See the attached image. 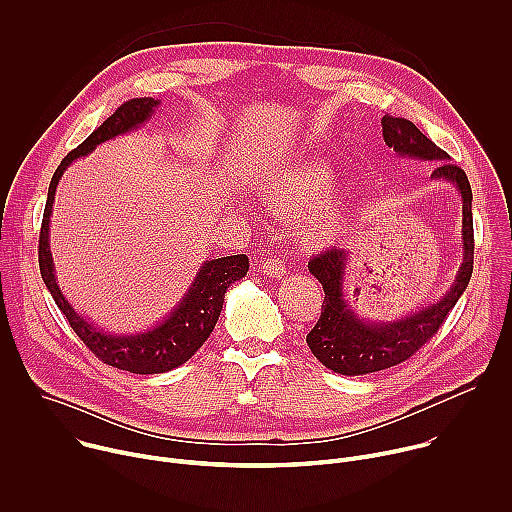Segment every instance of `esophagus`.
<instances>
[{"label":"esophagus","mask_w":512,"mask_h":512,"mask_svg":"<svg viewBox=\"0 0 512 512\" xmlns=\"http://www.w3.org/2000/svg\"><path fill=\"white\" fill-rule=\"evenodd\" d=\"M261 273L267 275V277H273V279H279L285 275V265L281 259L277 257H269L261 263Z\"/></svg>","instance_id":"obj_1"}]
</instances>
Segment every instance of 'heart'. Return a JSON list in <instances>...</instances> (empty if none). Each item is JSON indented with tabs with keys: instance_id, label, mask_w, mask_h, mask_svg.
Returning a JSON list of instances; mask_svg holds the SVG:
<instances>
[{
	"instance_id": "1",
	"label": "heart",
	"mask_w": 512,
	"mask_h": 512,
	"mask_svg": "<svg viewBox=\"0 0 512 512\" xmlns=\"http://www.w3.org/2000/svg\"><path fill=\"white\" fill-rule=\"evenodd\" d=\"M338 192V178L334 170L322 162L302 164L277 176L267 186L271 206L283 216L318 214L328 208ZM338 223L334 216H326L314 227L304 231V245L308 249H322L332 243Z\"/></svg>"
}]
</instances>
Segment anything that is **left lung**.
Here are the masks:
<instances>
[{"instance_id": "1", "label": "left lung", "mask_w": 512, "mask_h": 512, "mask_svg": "<svg viewBox=\"0 0 512 512\" xmlns=\"http://www.w3.org/2000/svg\"><path fill=\"white\" fill-rule=\"evenodd\" d=\"M383 137L389 148L407 160L433 164L431 180L450 182L462 196V265L454 283L442 300L429 304L405 318L391 322H373L360 318L346 300L344 281L350 253L332 249L310 259V273L324 287V306L318 324L306 342L326 369L356 377L383 371L413 356L444 324L450 310L466 291L474 267V227H472V188L462 168L450 162V156L437 148L411 121L385 115L381 119Z\"/></svg>"}]
</instances>
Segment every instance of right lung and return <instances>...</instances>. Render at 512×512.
Segmentation results:
<instances>
[{
    "mask_svg": "<svg viewBox=\"0 0 512 512\" xmlns=\"http://www.w3.org/2000/svg\"><path fill=\"white\" fill-rule=\"evenodd\" d=\"M158 105L160 101L150 97L131 99L123 103L109 119L103 121V125H99L79 145L77 150H72L60 162L50 180L38 245L42 279L52 294V300L66 316L70 328L77 332V336L87 344V348L97 358L111 364L115 369L129 371L135 375L166 373L192 358V354L206 342V338L214 330L216 320L223 310L227 289L235 281L243 279L249 271L247 255H231L204 261L184 298L176 304V308L154 328L135 334H111L105 332L103 328H97L93 322H89L85 316H81L72 308L70 302L64 298L50 253V216L56 186L72 162L89 156L103 141L139 129L143 123H148L152 119Z\"/></svg>",
    "mask_w": 512,
    "mask_h": 512,
    "instance_id": "obj_1",
    "label": "right lung"
}]
</instances>
